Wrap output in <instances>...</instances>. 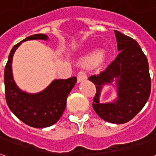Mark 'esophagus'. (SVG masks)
Returning <instances> with one entry per match:
<instances>
[{
	"mask_svg": "<svg viewBox=\"0 0 156 156\" xmlns=\"http://www.w3.org/2000/svg\"><path fill=\"white\" fill-rule=\"evenodd\" d=\"M78 83H82V82L87 80V75L84 72H79L78 73Z\"/></svg>",
	"mask_w": 156,
	"mask_h": 156,
	"instance_id": "1",
	"label": "esophagus"
}]
</instances>
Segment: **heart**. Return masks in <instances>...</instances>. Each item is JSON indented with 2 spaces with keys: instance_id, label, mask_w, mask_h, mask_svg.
<instances>
[{
  "instance_id": "heart-1",
  "label": "heart",
  "mask_w": 156,
  "mask_h": 156,
  "mask_svg": "<svg viewBox=\"0 0 156 156\" xmlns=\"http://www.w3.org/2000/svg\"><path fill=\"white\" fill-rule=\"evenodd\" d=\"M108 58V55L104 50L101 51H91L83 57L80 60V63L84 67H92L97 63H104Z\"/></svg>"
}]
</instances>
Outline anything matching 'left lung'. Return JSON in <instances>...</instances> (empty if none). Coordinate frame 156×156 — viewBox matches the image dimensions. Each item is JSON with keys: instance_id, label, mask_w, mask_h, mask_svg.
<instances>
[{"instance_id": "1", "label": "left lung", "mask_w": 156, "mask_h": 156, "mask_svg": "<svg viewBox=\"0 0 156 156\" xmlns=\"http://www.w3.org/2000/svg\"><path fill=\"white\" fill-rule=\"evenodd\" d=\"M118 55L115 61L100 74L88 78L96 86L93 108L99 117L113 124H124L143 108L151 94V77L148 60L140 45L133 38L115 31ZM112 85L115 98L101 103L105 86Z\"/></svg>"}]
</instances>
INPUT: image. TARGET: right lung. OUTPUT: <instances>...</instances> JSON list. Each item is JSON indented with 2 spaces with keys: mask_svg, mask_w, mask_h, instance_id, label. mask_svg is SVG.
<instances>
[{
  "mask_svg": "<svg viewBox=\"0 0 156 156\" xmlns=\"http://www.w3.org/2000/svg\"><path fill=\"white\" fill-rule=\"evenodd\" d=\"M48 39L45 34H35L15 45L10 52L4 73L5 99L9 108L23 123L38 129L49 127L61 118L67 105V98L76 84L77 78L54 79L41 92L27 93L19 88L13 78L12 60L16 50L23 41Z\"/></svg>",
  "mask_w": 156,
  "mask_h": 156,
  "instance_id": "add662e5",
  "label": "right lung"
}]
</instances>
